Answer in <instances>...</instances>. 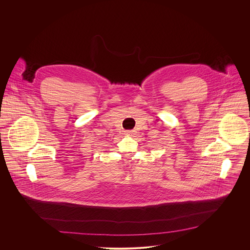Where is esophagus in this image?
<instances>
[{
  "instance_id": "34e87169",
  "label": "esophagus",
  "mask_w": 250,
  "mask_h": 250,
  "mask_svg": "<svg viewBox=\"0 0 250 250\" xmlns=\"http://www.w3.org/2000/svg\"><path fill=\"white\" fill-rule=\"evenodd\" d=\"M133 134H134V131H132V130L126 131V135H127V136H132Z\"/></svg>"
}]
</instances>
